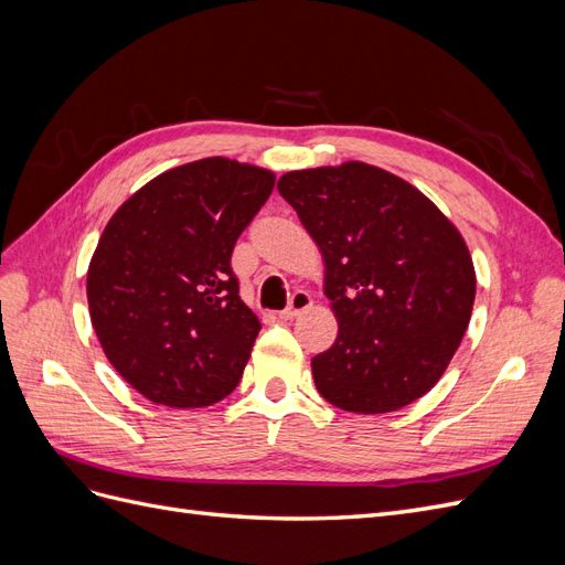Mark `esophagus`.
<instances>
[{
    "instance_id": "34e87169",
    "label": "esophagus",
    "mask_w": 565,
    "mask_h": 565,
    "mask_svg": "<svg viewBox=\"0 0 565 565\" xmlns=\"http://www.w3.org/2000/svg\"><path fill=\"white\" fill-rule=\"evenodd\" d=\"M311 295L303 292V289H297V292L292 295V299H289V306L285 311H280V318L282 320H292L297 316H301L306 309H311Z\"/></svg>"
}]
</instances>
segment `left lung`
<instances>
[{"mask_svg": "<svg viewBox=\"0 0 565 565\" xmlns=\"http://www.w3.org/2000/svg\"><path fill=\"white\" fill-rule=\"evenodd\" d=\"M278 191L322 254L339 322L334 344L311 361L320 396L358 415L422 398L471 320L465 237L413 183L365 162L287 172Z\"/></svg>", "mask_w": 565, "mask_h": 565, "instance_id": "left-lung-1", "label": "left lung"}]
</instances>
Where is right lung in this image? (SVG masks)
<instances>
[{
    "label": "right lung",
    "instance_id": "obj_1",
    "mask_svg": "<svg viewBox=\"0 0 565 565\" xmlns=\"http://www.w3.org/2000/svg\"><path fill=\"white\" fill-rule=\"evenodd\" d=\"M276 174L228 158L148 181L100 233L89 316L110 365L148 401L207 407L243 377L262 322L237 292L235 241Z\"/></svg>",
    "mask_w": 565,
    "mask_h": 565
}]
</instances>
